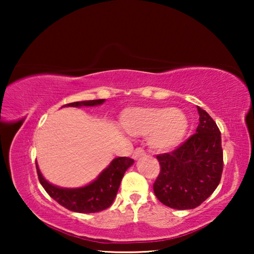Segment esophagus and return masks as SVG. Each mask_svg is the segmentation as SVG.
<instances>
[{
  "label": "esophagus",
  "mask_w": 254,
  "mask_h": 254,
  "mask_svg": "<svg viewBox=\"0 0 254 254\" xmlns=\"http://www.w3.org/2000/svg\"><path fill=\"white\" fill-rule=\"evenodd\" d=\"M143 156H145V152L141 148H137V149L134 150V152H133L132 158L134 159V160H137V159L143 157Z\"/></svg>",
  "instance_id": "34e87169"
}]
</instances>
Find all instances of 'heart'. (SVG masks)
Masks as SVG:
<instances>
[{"mask_svg":"<svg viewBox=\"0 0 254 254\" xmlns=\"http://www.w3.org/2000/svg\"><path fill=\"white\" fill-rule=\"evenodd\" d=\"M120 124L131 135L148 134L150 147L160 152L177 148L188 131L186 114L174 107H130L121 113Z\"/></svg>","mask_w":254,"mask_h":254,"instance_id":"obj_1","label":"heart"}]
</instances>
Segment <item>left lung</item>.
Segmentation results:
<instances>
[{"mask_svg": "<svg viewBox=\"0 0 254 254\" xmlns=\"http://www.w3.org/2000/svg\"><path fill=\"white\" fill-rule=\"evenodd\" d=\"M196 133L170 153L157 156L161 166L153 191L175 209H192L213 194L221 180L223 150L221 132L207 112L197 106Z\"/></svg>", "mask_w": 254, "mask_h": 254, "instance_id": "left-lung-1", "label": "left lung"}]
</instances>
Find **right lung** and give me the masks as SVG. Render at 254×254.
I'll list each match as a JSON object with an SVG mask.
<instances>
[{"mask_svg":"<svg viewBox=\"0 0 254 254\" xmlns=\"http://www.w3.org/2000/svg\"><path fill=\"white\" fill-rule=\"evenodd\" d=\"M104 102L105 100L81 101L69 103L62 107H91L101 105ZM133 162L134 160L127 157L114 158L93 182L75 188L59 187L49 183L42 176L37 161L36 166L40 184L51 198L72 212L96 213L110 207L113 203L123 176Z\"/></svg>","mask_w":254,"mask_h":254,"instance_id":"1","label":"right lung"}]
</instances>
